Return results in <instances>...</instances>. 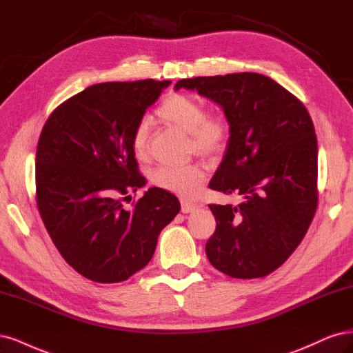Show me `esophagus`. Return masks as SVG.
<instances>
[{"instance_id":"esophagus-1","label":"esophagus","mask_w":353,"mask_h":353,"mask_svg":"<svg viewBox=\"0 0 353 353\" xmlns=\"http://www.w3.org/2000/svg\"><path fill=\"white\" fill-rule=\"evenodd\" d=\"M180 203H181V212H183V214L193 212V211H195V210L198 208L196 203H195V202H192V201H189V199H181V201H180Z\"/></svg>"}]
</instances>
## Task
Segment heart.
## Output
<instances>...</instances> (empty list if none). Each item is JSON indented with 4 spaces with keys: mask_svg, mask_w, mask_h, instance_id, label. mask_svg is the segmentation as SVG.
Instances as JSON below:
<instances>
[{
    "mask_svg": "<svg viewBox=\"0 0 353 353\" xmlns=\"http://www.w3.org/2000/svg\"><path fill=\"white\" fill-rule=\"evenodd\" d=\"M157 114L163 121L189 133L190 148L203 157L220 154L229 139V123L220 112H205V107L195 97L173 94L163 101ZM150 126L141 120L132 134V150L136 157L146 151ZM205 173L196 165L158 167L152 172L154 185L180 196H193L199 192Z\"/></svg>",
    "mask_w": 353,
    "mask_h": 353,
    "instance_id": "1",
    "label": "heart"
}]
</instances>
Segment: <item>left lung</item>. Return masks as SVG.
Instances as JSON below:
<instances>
[{"instance_id": "8db88e82", "label": "left lung", "mask_w": 353, "mask_h": 353, "mask_svg": "<svg viewBox=\"0 0 353 353\" xmlns=\"http://www.w3.org/2000/svg\"><path fill=\"white\" fill-rule=\"evenodd\" d=\"M219 104L230 124L223 161L210 188L243 199L211 203L217 227L205 251L212 267L234 279L268 276L308 230L318 201L316 136L308 110L259 73L181 79Z\"/></svg>"}]
</instances>
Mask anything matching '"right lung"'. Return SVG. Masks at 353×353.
Returning <instances> with one entry per match:
<instances>
[{
    "mask_svg": "<svg viewBox=\"0 0 353 353\" xmlns=\"http://www.w3.org/2000/svg\"><path fill=\"white\" fill-rule=\"evenodd\" d=\"M170 81L89 86L57 107L37 148V205L55 248L97 283L128 280L150 263L158 234L180 211L179 199L145 185L132 134ZM132 199V198H130Z\"/></svg>",
    "mask_w": 353,
    "mask_h": 353,
    "instance_id": "add662e5",
    "label": "right lung"
}]
</instances>
